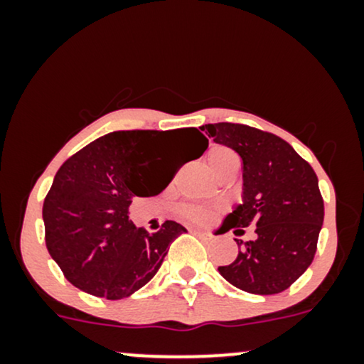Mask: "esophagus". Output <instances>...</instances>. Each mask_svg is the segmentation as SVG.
<instances>
[{"label": "esophagus", "mask_w": 364, "mask_h": 364, "mask_svg": "<svg viewBox=\"0 0 364 364\" xmlns=\"http://www.w3.org/2000/svg\"><path fill=\"white\" fill-rule=\"evenodd\" d=\"M193 232H195V235H198V236H203V237L210 236V235H207V232H203V231H198V229H193Z\"/></svg>", "instance_id": "esophagus-1"}]
</instances>
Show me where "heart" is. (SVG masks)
Segmentation results:
<instances>
[{
    "label": "heart",
    "mask_w": 364,
    "mask_h": 364,
    "mask_svg": "<svg viewBox=\"0 0 364 364\" xmlns=\"http://www.w3.org/2000/svg\"><path fill=\"white\" fill-rule=\"evenodd\" d=\"M207 164L208 169L212 171L214 176H220V174L228 173V171H237L240 168V159L231 149L223 147V145H217L212 147L207 152ZM179 215L183 219L191 220V223H207L212 219V215L215 214V208L207 207V205H198V203H185V205L179 207Z\"/></svg>",
    "instance_id": "1"
}]
</instances>
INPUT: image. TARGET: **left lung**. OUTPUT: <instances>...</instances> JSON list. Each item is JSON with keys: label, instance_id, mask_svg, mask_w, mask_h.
I'll list each match as a JSON object with an SVG mask.
<instances>
[{"label": "left lung", "instance_id": "left-lung-1", "mask_svg": "<svg viewBox=\"0 0 364 364\" xmlns=\"http://www.w3.org/2000/svg\"><path fill=\"white\" fill-rule=\"evenodd\" d=\"M208 139L240 154L243 161L241 203L220 229L243 232L257 225V237L240 246L236 260L219 272L237 289L277 294L311 265L323 224V198L315 171L272 133L235 123L200 127Z\"/></svg>", "mask_w": 364, "mask_h": 364}]
</instances>
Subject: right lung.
Listing matches in <instances>:
<instances>
[{"label": "right lung", "mask_w": 364, "mask_h": 364, "mask_svg": "<svg viewBox=\"0 0 364 364\" xmlns=\"http://www.w3.org/2000/svg\"><path fill=\"white\" fill-rule=\"evenodd\" d=\"M185 144L186 161L208 140L196 128L112 132L78 150L61 166L44 200L46 246L75 287L106 299H123L161 269L169 245L186 229L166 220L149 232L128 220L135 196L159 195L176 168L168 161ZM185 161V162H186Z\"/></svg>", "instance_id": "obj_1"}]
</instances>
